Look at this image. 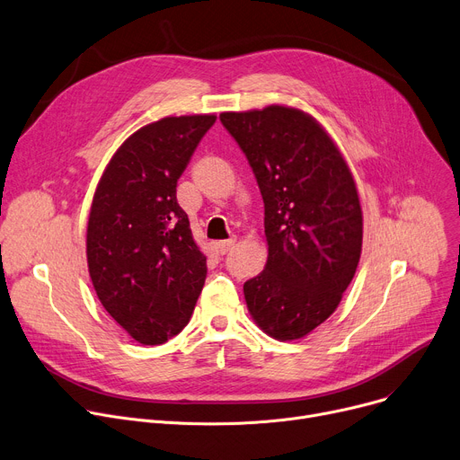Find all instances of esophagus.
Segmentation results:
<instances>
[{"mask_svg":"<svg viewBox=\"0 0 460 460\" xmlns=\"http://www.w3.org/2000/svg\"><path fill=\"white\" fill-rule=\"evenodd\" d=\"M234 245H235V239L232 237V239H228V241L217 243V251H219V254H226Z\"/></svg>","mask_w":460,"mask_h":460,"instance_id":"esophagus-1","label":"esophagus"}]
</instances>
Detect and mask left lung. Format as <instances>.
Segmentation results:
<instances>
[{
  "label": "left lung",
  "instance_id": "left-lung-1",
  "mask_svg": "<svg viewBox=\"0 0 460 460\" xmlns=\"http://www.w3.org/2000/svg\"><path fill=\"white\" fill-rule=\"evenodd\" d=\"M265 206L267 263L243 286L256 325L275 340L310 334L338 308L362 252L358 189L312 115L288 105L221 113Z\"/></svg>",
  "mask_w": 460,
  "mask_h": 460
}]
</instances>
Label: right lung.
I'll return each mask as SVG.
<instances>
[{
  "instance_id": "obj_1",
  "label": "right lung",
  "mask_w": 460,
  "mask_h": 460,
  "mask_svg": "<svg viewBox=\"0 0 460 460\" xmlns=\"http://www.w3.org/2000/svg\"><path fill=\"white\" fill-rule=\"evenodd\" d=\"M215 115L165 117L117 148L93 197L87 265L102 306L143 345L180 334L206 280L176 183Z\"/></svg>"
}]
</instances>
